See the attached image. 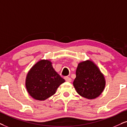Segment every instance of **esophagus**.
I'll list each match as a JSON object with an SVG mask.
<instances>
[{
    "label": "esophagus",
    "mask_w": 127,
    "mask_h": 127,
    "mask_svg": "<svg viewBox=\"0 0 127 127\" xmlns=\"http://www.w3.org/2000/svg\"><path fill=\"white\" fill-rule=\"evenodd\" d=\"M64 79H65V81H67V82H71V78L68 77H65Z\"/></svg>",
    "instance_id": "1"
}]
</instances>
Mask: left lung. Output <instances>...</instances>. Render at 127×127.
Returning <instances> with one entry per match:
<instances>
[{
  "label": "left lung",
  "instance_id": "left-lung-1",
  "mask_svg": "<svg viewBox=\"0 0 127 127\" xmlns=\"http://www.w3.org/2000/svg\"><path fill=\"white\" fill-rule=\"evenodd\" d=\"M104 75L94 63L87 60L78 64L73 86L78 94L94 99L101 94L105 87Z\"/></svg>",
  "mask_w": 127,
  "mask_h": 127
}]
</instances>
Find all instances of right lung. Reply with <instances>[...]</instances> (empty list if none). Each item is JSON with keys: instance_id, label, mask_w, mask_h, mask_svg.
<instances>
[{"instance_id": "obj_1", "label": "right lung", "mask_w": 127, "mask_h": 127, "mask_svg": "<svg viewBox=\"0 0 127 127\" xmlns=\"http://www.w3.org/2000/svg\"><path fill=\"white\" fill-rule=\"evenodd\" d=\"M64 81L53 68L52 63L42 60L30 69L27 75L26 86L33 98L41 101L53 95Z\"/></svg>"}]
</instances>
